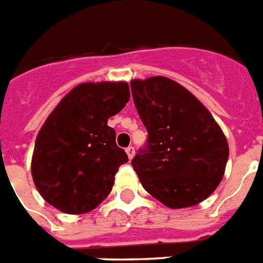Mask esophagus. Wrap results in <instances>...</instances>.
Wrapping results in <instances>:
<instances>
[{
	"instance_id": "1",
	"label": "esophagus",
	"mask_w": 263,
	"mask_h": 263,
	"mask_svg": "<svg viewBox=\"0 0 263 263\" xmlns=\"http://www.w3.org/2000/svg\"><path fill=\"white\" fill-rule=\"evenodd\" d=\"M125 152H127V155H128V158H129V159H132L134 156H135V148H134L132 145H129V147L125 149Z\"/></svg>"
}]
</instances>
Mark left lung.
I'll return each mask as SVG.
<instances>
[{
	"label": "left lung",
	"mask_w": 263,
	"mask_h": 263,
	"mask_svg": "<svg viewBox=\"0 0 263 263\" xmlns=\"http://www.w3.org/2000/svg\"><path fill=\"white\" fill-rule=\"evenodd\" d=\"M147 144L132 159L142 186L170 209L195 206L222 180L226 136L191 92L163 76L131 81Z\"/></svg>",
	"instance_id": "1"
}]
</instances>
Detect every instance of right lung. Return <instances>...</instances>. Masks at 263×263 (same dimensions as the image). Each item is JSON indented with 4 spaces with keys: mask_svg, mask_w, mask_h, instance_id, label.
<instances>
[{
    "mask_svg": "<svg viewBox=\"0 0 263 263\" xmlns=\"http://www.w3.org/2000/svg\"><path fill=\"white\" fill-rule=\"evenodd\" d=\"M128 100L124 81L83 83L48 116L34 144L32 176L41 196L57 210L88 213L109 195L128 156L107 123Z\"/></svg>",
    "mask_w": 263,
    "mask_h": 263,
    "instance_id": "1",
    "label": "right lung"
}]
</instances>
